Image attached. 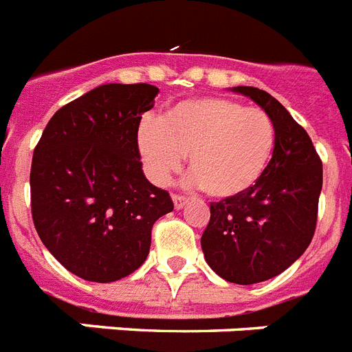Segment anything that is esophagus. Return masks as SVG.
I'll return each mask as SVG.
<instances>
[{
    "label": "esophagus",
    "instance_id": "34e87169",
    "mask_svg": "<svg viewBox=\"0 0 352 352\" xmlns=\"http://www.w3.org/2000/svg\"><path fill=\"white\" fill-rule=\"evenodd\" d=\"M171 199H173V206H175V209L184 208L186 202H188V199H186V197H182V195H177V193L171 195Z\"/></svg>",
    "mask_w": 352,
    "mask_h": 352
}]
</instances>
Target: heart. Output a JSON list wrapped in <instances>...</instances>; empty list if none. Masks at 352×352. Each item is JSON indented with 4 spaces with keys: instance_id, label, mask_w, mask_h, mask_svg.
I'll list each match as a JSON object with an SVG mask.
<instances>
[{
    "instance_id": "1",
    "label": "heart",
    "mask_w": 352,
    "mask_h": 352,
    "mask_svg": "<svg viewBox=\"0 0 352 352\" xmlns=\"http://www.w3.org/2000/svg\"><path fill=\"white\" fill-rule=\"evenodd\" d=\"M138 148L153 182L170 181L190 153L193 181L212 199H232L265 175L276 150V125L261 107L204 96L171 105L161 121L144 118Z\"/></svg>"
}]
</instances>
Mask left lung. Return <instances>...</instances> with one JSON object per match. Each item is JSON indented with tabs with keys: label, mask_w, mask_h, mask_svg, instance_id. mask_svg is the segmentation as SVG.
Masks as SVG:
<instances>
[{
	"label": "left lung",
	"mask_w": 352,
	"mask_h": 352,
	"mask_svg": "<svg viewBox=\"0 0 352 352\" xmlns=\"http://www.w3.org/2000/svg\"><path fill=\"white\" fill-rule=\"evenodd\" d=\"M276 125L265 175L243 195L211 202L202 234L209 267L226 281L254 285L279 276L311 243L322 190V161L308 132L267 91L238 85Z\"/></svg>",
	"instance_id": "left-lung-1"
}]
</instances>
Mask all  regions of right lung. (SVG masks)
<instances>
[{
    "label": "right lung",
    "mask_w": 352,
    "mask_h": 352,
    "mask_svg": "<svg viewBox=\"0 0 352 352\" xmlns=\"http://www.w3.org/2000/svg\"><path fill=\"white\" fill-rule=\"evenodd\" d=\"M159 89L105 84L58 109L34 150L32 218L53 258L93 283L131 276L144 263L153 223L173 211L144 177L141 116Z\"/></svg>",
    "instance_id": "right-lung-1"
}]
</instances>
